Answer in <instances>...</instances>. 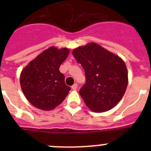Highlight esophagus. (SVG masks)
Masks as SVG:
<instances>
[{
  "instance_id": "1",
  "label": "esophagus",
  "mask_w": 151,
  "mask_h": 151,
  "mask_svg": "<svg viewBox=\"0 0 151 151\" xmlns=\"http://www.w3.org/2000/svg\"><path fill=\"white\" fill-rule=\"evenodd\" d=\"M77 88H78V84L76 83L72 86V89H73V90H76Z\"/></svg>"
}]
</instances>
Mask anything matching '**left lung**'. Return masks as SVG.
I'll return each mask as SVG.
<instances>
[{
  "label": "left lung",
  "instance_id": "left-lung-1",
  "mask_svg": "<svg viewBox=\"0 0 151 151\" xmlns=\"http://www.w3.org/2000/svg\"><path fill=\"white\" fill-rule=\"evenodd\" d=\"M73 54L85 72L86 83L79 94L86 106L97 113L116 106L129 82L123 60L94 42L75 48Z\"/></svg>",
  "mask_w": 151,
  "mask_h": 151
}]
</instances>
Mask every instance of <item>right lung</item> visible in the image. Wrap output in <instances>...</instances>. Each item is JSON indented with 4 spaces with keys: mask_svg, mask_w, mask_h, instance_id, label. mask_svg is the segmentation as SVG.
<instances>
[{
    "mask_svg": "<svg viewBox=\"0 0 151 151\" xmlns=\"http://www.w3.org/2000/svg\"><path fill=\"white\" fill-rule=\"evenodd\" d=\"M69 54V48L50 47L29 63L20 73V86L30 104L42 110H51L69 94L64 75L59 68Z\"/></svg>",
    "mask_w": 151,
    "mask_h": 151,
    "instance_id": "add662e5",
    "label": "right lung"
}]
</instances>
